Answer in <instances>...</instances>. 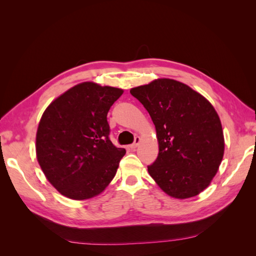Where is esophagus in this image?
Instances as JSON below:
<instances>
[{
  "label": "esophagus",
  "mask_w": 256,
  "mask_h": 256,
  "mask_svg": "<svg viewBox=\"0 0 256 256\" xmlns=\"http://www.w3.org/2000/svg\"><path fill=\"white\" fill-rule=\"evenodd\" d=\"M138 142H140V138L138 136H136V138H134V142L131 144V145H129V148H131V150H136V147H138Z\"/></svg>",
  "instance_id": "34e87169"
}]
</instances>
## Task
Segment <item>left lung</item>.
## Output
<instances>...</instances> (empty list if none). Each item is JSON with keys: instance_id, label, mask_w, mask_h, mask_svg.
Masks as SVG:
<instances>
[{"instance_id": "8db88e82", "label": "left lung", "mask_w": 256, "mask_h": 256, "mask_svg": "<svg viewBox=\"0 0 256 256\" xmlns=\"http://www.w3.org/2000/svg\"><path fill=\"white\" fill-rule=\"evenodd\" d=\"M157 131L159 154L147 166L166 194L198 196L210 184L224 152L221 122L212 104L188 85L158 79L131 88Z\"/></svg>"}]
</instances>
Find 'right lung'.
<instances>
[{"label": "right lung", "mask_w": 256, "mask_h": 256, "mask_svg": "<svg viewBox=\"0 0 256 256\" xmlns=\"http://www.w3.org/2000/svg\"><path fill=\"white\" fill-rule=\"evenodd\" d=\"M122 90L92 82L76 85L46 109L36 134V154L47 180L72 200L102 192L126 154L110 140L106 115Z\"/></svg>", "instance_id": "add662e5"}]
</instances>
